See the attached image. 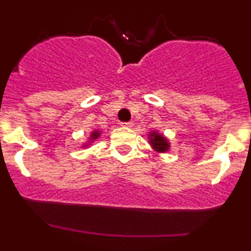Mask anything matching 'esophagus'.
I'll list each match as a JSON object with an SVG mask.
<instances>
[{
    "instance_id": "1",
    "label": "esophagus",
    "mask_w": 251,
    "mask_h": 251,
    "mask_svg": "<svg viewBox=\"0 0 251 251\" xmlns=\"http://www.w3.org/2000/svg\"><path fill=\"white\" fill-rule=\"evenodd\" d=\"M121 125L126 126V127H131V126H132V123H131V121H127V123H121Z\"/></svg>"
}]
</instances>
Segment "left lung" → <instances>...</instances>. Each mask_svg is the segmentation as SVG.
Segmentation results:
<instances>
[{"label": "left lung", "mask_w": 251, "mask_h": 251, "mask_svg": "<svg viewBox=\"0 0 251 251\" xmlns=\"http://www.w3.org/2000/svg\"><path fill=\"white\" fill-rule=\"evenodd\" d=\"M151 143L153 148L158 151H166L169 149V143L166 138H164L161 135H158L156 132H151Z\"/></svg>", "instance_id": "left-lung-1"}]
</instances>
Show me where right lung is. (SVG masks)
Listing matches in <instances>:
<instances>
[{"instance_id":"right-lung-1","label":"right lung","mask_w":251,"mask_h":251,"mask_svg":"<svg viewBox=\"0 0 251 251\" xmlns=\"http://www.w3.org/2000/svg\"><path fill=\"white\" fill-rule=\"evenodd\" d=\"M98 136H100V132H98V131H95V132L92 133V136H91V137H92V140H95V138H97Z\"/></svg>"}]
</instances>
